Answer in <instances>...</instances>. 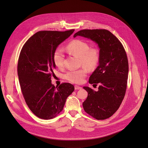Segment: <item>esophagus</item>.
I'll list each match as a JSON object with an SVG mask.
<instances>
[{
	"instance_id": "1",
	"label": "esophagus",
	"mask_w": 148,
	"mask_h": 148,
	"mask_svg": "<svg viewBox=\"0 0 148 148\" xmlns=\"http://www.w3.org/2000/svg\"><path fill=\"white\" fill-rule=\"evenodd\" d=\"M82 88L81 86H77V85H75V89L77 90V89H81Z\"/></svg>"
}]
</instances>
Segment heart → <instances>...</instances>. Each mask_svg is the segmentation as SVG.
Listing matches in <instances>:
<instances>
[{
  "label": "heart",
  "mask_w": 148,
  "mask_h": 148,
  "mask_svg": "<svg viewBox=\"0 0 148 148\" xmlns=\"http://www.w3.org/2000/svg\"><path fill=\"white\" fill-rule=\"evenodd\" d=\"M66 51L71 54L79 58L80 62L88 69H92L97 65L99 60L97 49H89L88 44L81 40H74L70 42L66 47ZM64 53L62 49H56L53 54V61L58 68L64 65ZM82 68L77 70H70L65 74V78L76 84L82 83L87 74V69Z\"/></svg>",
  "instance_id": "1"
}]
</instances>
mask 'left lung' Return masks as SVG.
<instances>
[{
  "label": "left lung",
  "mask_w": 148,
  "mask_h": 148,
  "mask_svg": "<svg viewBox=\"0 0 148 148\" xmlns=\"http://www.w3.org/2000/svg\"><path fill=\"white\" fill-rule=\"evenodd\" d=\"M82 36L92 40L99 49V65L89 77V83L100 85L96 91L88 86L83 109L97 120L111 117L118 110L126 92L128 62L123 45L106 29H83L73 37Z\"/></svg>",
  "instance_id": "8db88e82"
}]
</instances>
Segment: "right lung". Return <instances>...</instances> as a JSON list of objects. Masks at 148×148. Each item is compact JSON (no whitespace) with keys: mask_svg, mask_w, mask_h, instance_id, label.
I'll list each match as a JSON object with an SVG mask.
<instances>
[{"mask_svg":"<svg viewBox=\"0 0 148 148\" xmlns=\"http://www.w3.org/2000/svg\"><path fill=\"white\" fill-rule=\"evenodd\" d=\"M74 31H39L21 49L17 69L21 89L29 109L40 119L56 117L75 89L70 83L56 88L51 82L56 69L53 52Z\"/></svg>","mask_w":148,"mask_h":148,"instance_id":"add662e5","label":"right lung"}]
</instances>
